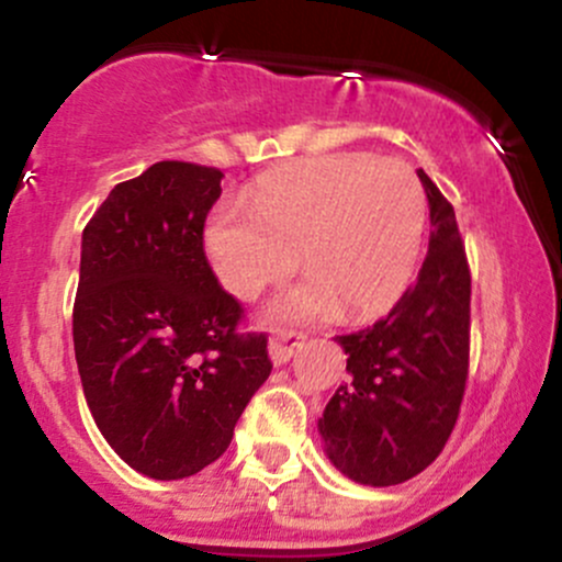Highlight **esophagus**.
I'll return each instance as SVG.
<instances>
[{"label": "esophagus", "instance_id": "esophagus-1", "mask_svg": "<svg viewBox=\"0 0 562 562\" xmlns=\"http://www.w3.org/2000/svg\"><path fill=\"white\" fill-rule=\"evenodd\" d=\"M303 340H306V335L299 330H288V327L277 330L272 335V340H269V353H272L274 364H285L288 359L303 346Z\"/></svg>", "mask_w": 562, "mask_h": 562}]
</instances>
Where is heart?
Masks as SVG:
<instances>
[{"instance_id": "1", "label": "heart", "mask_w": 562, "mask_h": 562, "mask_svg": "<svg viewBox=\"0 0 562 562\" xmlns=\"http://www.w3.org/2000/svg\"><path fill=\"white\" fill-rule=\"evenodd\" d=\"M425 192L402 160L330 153L259 179L250 209L222 203L205 229L216 274L240 299L295 267L308 277L277 295V317L348 319L389 308L409 285L425 229Z\"/></svg>"}]
</instances>
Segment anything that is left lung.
I'll list each match as a JSON object with an SVG mask.
<instances>
[{
	"instance_id": "left-lung-1",
	"label": "left lung",
	"mask_w": 562,
	"mask_h": 562,
	"mask_svg": "<svg viewBox=\"0 0 562 562\" xmlns=\"http://www.w3.org/2000/svg\"><path fill=\"white\" fill-rule=\"evenodd\" d=\"M430 240L415 285L364 330L338 335L348 383L319 420L327 457L367 486L415 479L447 447L470 367V267L454 209L423 169Z\"/></svg>"
}]
</instances>
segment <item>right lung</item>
Masks as SVG:
<instances>
[{"label": "right lung", "mask_w": 562, "mask_h": 562, "mask_svg": "<svg viewBox=\"0 0 562 562\" xmlns=\"http://www.w3.org/2000/svg\"><path fill=\"white\" fill-rule=\"evenodd\" d=\"M214 166L160 160L115 184L81 237L76 364L97 428L142 475L216 462L272 372L267 333L218 285L203 248Z\"/></svg>", "instance_id": "right-lung-1"}]
</instances>
